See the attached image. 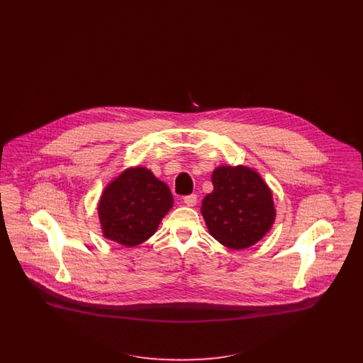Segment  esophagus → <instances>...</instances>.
Here are the masks:
<instances>
[{"label":"esophagus","instance_id":"esophagus-1","mask_svg":"<svg viewBox=\"0 0 363 363\" xmlns=\"http://www.w3.org/2000/svg\"><path fill=\"white\" fill-rule=\"evenodd\" d=\"M183 203L187 206V207H194L197 204V196L196 194H190V196H186L183 199Z\"/></svg>","mask_w":363,"mask_h":363}]
</instances>
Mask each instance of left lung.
<instances>
[{
  "label": "left lung",
  "instance_id": "1",
  "mask_svg": "<svg viewBox=\"0 0 363 363\" xmlns=\"http://www.w3.org/2000/svg\"><path fill=\"white\" fill-rule=\"evenodd\" d=\"M213 191L203 200L208 230L219 243L242 250L256 245L275 219L272 194L259 174L245 166H219Z\"/></svg>",
  "mask_w": 363,
  "mask_h": 363
}]
</instances>
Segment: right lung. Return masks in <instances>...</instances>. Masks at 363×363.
Returning <instances> with one entry per match:
<instances>
[{
	"mask_svg": "<svg viewBox=\"0 0 363 363\" xmlns=\"http://www.w3.org/2000/svg\"><path fill=\"white\" fill-rule=\"evenodd\" d=\"M173 206L169 187L151 170L134 167L111 182L99 203L104 235L125 247L148 240Z\"/></svg>",
	"mask_w": 363,
	"mask_h": 363,
	"instance_id": "right-lung-1",
	"label": "right lung"
}]
</instances>
